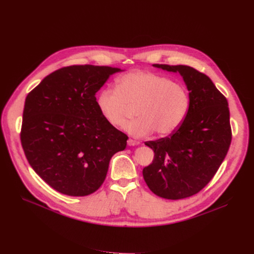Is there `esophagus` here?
I'll use <instances>...</instances> for the list:
<instances>
[{
	"instance_id": "obj_1",
	"label": "esophagus",
	"mask_w": 254,
	"mask_h": 254,
	"mask_svg": "<svg viewBox=\"0 0 254 254\" xmlns=\"http://www.w3.org/2000/svg\"><path fill=\"white\" fill-rule=\"evenodd\" d=\"M139 144H140L139 141L132 140V139H128V140H127V145H128V146H137V145H139Z\"/></svg>"
}]
</instances>
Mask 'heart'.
Masks as SVG:
<instances>
[{
  "label": "heart",
  "mask_w": 254,
  "mask_h": 254,
  "mask_svg": "<svg viewBox=\"0 0 254 254\" xmlns=\"http://www.w3.org/2000/svg\"><path fill=\"white\" fill-rule=\"evenodd\" d=\"M97 106L105 121L123 127L137 107V120L126 130L134 138L167 136L177 130L187 117L190 96L183 84L170 77L145 70L127 72L116 79V88L102 89L97 95Z\"/></svg>",
  "instance_id": "1"
}]
</instances>
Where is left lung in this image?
Segmentation results:
<instances>
[{"label": "left lung", "mask_w": 254, "mask_h": 254, "mask_svg": "<svg viewBox=\"0 0 254 254\" xmlns=\"http://www.w3.org/2000/svg\"><path fill=\"white\" fill-rule=\"evenodd\" d=\"M153 66L182 75L190 108L182 126L170 136L145 142L154 151V159L144 167L143 177L159 197L187 198L211 181L228 153L232 140L228 101L207 75L193 67Z\"/></svg>", "instance_id": "8db88e82"}]
</instances>
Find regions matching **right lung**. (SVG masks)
Listing matches in <instances>:
<instances>
[{
	"mask_svg": "<svg viewBox=\"0 0 254 254\" xmlns=\"http://www.w3.org/2000/svg\"><path fill=\"white\" fill-rule=\"evenodd\" d=\"M109 66L72 65L46 76L26 97L21 145L30 166L61 194L87 196L103 184L111 157L127 136L105 121L96 93Z\"/></svg>",
	"mask_w": 254,
	"mask_h": 254,
	"instance_id": "right-lung-1",
	"label": "right lung"
}]
</instances>
